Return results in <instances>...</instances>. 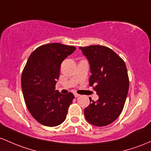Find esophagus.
<instances>
[{"instance_id": "obj_1", "label": "esophagus", "mask_w": 151, "mask_h": 151, "mask_svg": "<svg viewBox=\"0 0 151 151\" xmlns=\"http://www.w3.org/2000/svg\"><path fill=\"white\" fill-rule=\"evenodd\" d=\"M74 96H75L76 98H78V97H79V96H80V95L76 93H74Z\"/></svg>"}]
</instances>
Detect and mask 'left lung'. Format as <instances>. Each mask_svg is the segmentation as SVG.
Returning <instances> with one entry per match:
<instances>
[{
  "mask_svg": "<svg viewBox=\"0 0 151 151\" xmlns=\"http://www.w3.org/2000/svg\"><path fill=\"white\" fill-rule=\"evenodd\" d=\"M88 60L92 75L89 86L99 96L97 101L90 98L84 109L86 119L96 126H106L115 121L124 107L129 79L124 60L113 50L103 45L80 47Z\"/></svg>",
  "mask_w": 151,
  "mask_h": 151,
  "instance_id": "left-lung-1",
  "label": "left lung"
}]
</instances>
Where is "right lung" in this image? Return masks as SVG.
Here are the masks:
<instances>
[{"label":"right lung","mask_w":151,"mask_h":151,"mask_svg":"<svg viewBox=\"0 0 151 151\" xmlns=\"http://www.w3.org/2000/svg\"><path fill=\"white\" fill-rule=\"evenodd\" d=\"M76 50L73 45L58 43L39 46L28 58L21 76L23 98L28 111L45 126H57L65 121L72 103V93L55 91L63 60Z\"/></svg>","instance_id":"right-lung-1"}]
</instances>
